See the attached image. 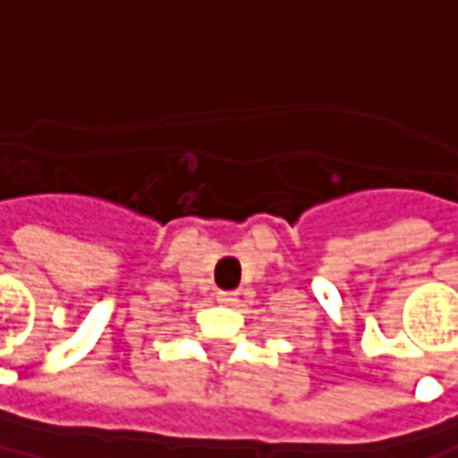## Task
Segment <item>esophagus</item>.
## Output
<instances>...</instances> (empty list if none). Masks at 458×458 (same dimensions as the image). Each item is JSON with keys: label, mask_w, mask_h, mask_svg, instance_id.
<instances>
[{"label": "esophagus", "mask_w": 458, "mask_h": 458, "mask_svg": "<svg viewBox=\"0 0 458 458\" xmlns=\"http://www.w3.org/2000/svg\"><path fill=\"white\" fill-rule=\"evenodd\" d=\"M217 302L220 305H235L238 302V294L235 292H217Z\"/></svg>", "instance_id": "obj_1"}]
</instances>
